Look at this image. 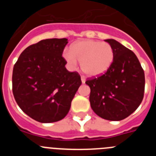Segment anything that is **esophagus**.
Returning a JSON list of instances; mask_svg holds the SVG:
<instances>
[{"label": "esophagus", "mask_w": 156, "mask_h": 156, "mask_svg": "<svg viewBox=\"0 0 156 156\" xmlns=\"http://www.w3.org/2000/svg\"><path fill=\"white\" fill-rule=\"evenodd\" d=\"M81 81H82V83H84L85 81H86L84 76H81Z\"/></svg>", "instance_id": "obj_1"}]
</instances>
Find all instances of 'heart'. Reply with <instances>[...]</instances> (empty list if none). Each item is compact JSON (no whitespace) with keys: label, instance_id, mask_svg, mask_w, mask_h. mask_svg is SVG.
I'll return each mask as SVG.
<instances>
[{"label":"heart","instance_id":"1","mask_svg":"<svg viewBox=\"0 0 156 156\" xmlns=\"http://www.w3.org/2000/svg\"><path fill=\"white\" fill-rule=\"evenodd\" d=\"M63 56L69 64L76 66L81 62L83 72L89 76L105 73L113 62V48L107 42L85 40L74 43L71 50H66Z\"/></svg>","mask_w":156,"mask_h":156}]
</instances>
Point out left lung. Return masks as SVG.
Instances as JSON below:
<instances>
[{"instance_id":"1","label":"left lung","mask_w":156,"mask_h":156,"mask_svg":"<svg viewBox=\"0 0 156 156\" xmlns=\"http://www.w3.org/2000/svg\"><path fill=\"white\" fill-rule=\"evenodd\" d=\"M114 51L113 62L101 76L86 81L91 108L111 121L125 119L138 108L144 98V73L132 51L113 39L105 40Z\"/></svg>"}]
</instances>
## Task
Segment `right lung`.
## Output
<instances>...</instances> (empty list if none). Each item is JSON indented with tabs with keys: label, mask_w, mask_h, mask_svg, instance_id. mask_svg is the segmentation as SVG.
Segmentation results:
<instances>
[{
	"label": "right lung",
	"mask_w": 156,
	"mask_h": 156,
	"mask_svg": "<svg viewBox=\"0 0 156 156\" xmlns=\"http://www.w3.org/2000/svg\"><path fill=\"white\" fill-rule=\"evenodd\" d=\"M68 39H46L22 52L14 66L12 91L18 105L40 122L61 120L68 114L81 82L77 72L65 67Z\"/></svg>",
	"instance_id": "right-lung-1"
}]
</instances>
